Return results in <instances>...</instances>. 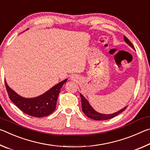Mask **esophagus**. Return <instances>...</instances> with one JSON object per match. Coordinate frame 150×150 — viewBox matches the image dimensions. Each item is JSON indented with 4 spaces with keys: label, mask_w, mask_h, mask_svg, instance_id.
Wrapping results in <instances>:
<instances>
[{
    "label": "esophagus",
    "mask_w": 150,
    "mask_h": 150,
    "mask_svg": "<svg viewBox=\"0 0 150 150\" xmlns=\"http://www.w3.org/2000/svg\"><path fill=\"white\" fill-rule=\"evenodd\" d=\"M71 79H76L77 78V77L76 75H71Z\"/></svg>",
    "instance_id": "34e87169"
}]
</instances>
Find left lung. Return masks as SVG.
I'll return each instance as SVG.
<instances>
[{"instance_id": "left-lung-1", "label": "left lung", "mask_w": 150, "mask_h": 150, "mask_svg": "<svg viewBox=\"0 0 150 150\" xmlns=\"http://www.w3.org/2000/svg\"><path fill=\"white\" fill-rule=\"evenodd\" d=\"M124 41H125L127 44L132 47L134 50H135L133 44H132L131 42L127 38L125 35L124 36ZM80 96L81 99V105H82V110H83V113H84L87 117L90 118L91 119H93V120H108V119L112 118L114 117H115L116 116L119 115L120 113H121L122 112L125 110L126 108L128 107V106H127L124 108L121 109L120 110L116 112L115 113L111 114V115H103V114L98 113L94 110V109L91 107L90 104L88 103V100L86 99L83 95L80 94Z\"/></svg>"}]
</instances>
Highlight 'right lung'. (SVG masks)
<instances>
[{
	"label": "right lung",
	"mask_w": 150,
	"mask_h": 150,
	"mask_svg": "<svg viewBox=\"0 0 150 150\" xmlns=\"http://www.w3.org/2000/svg\"><path fill=\"white\" fill-rule=\"evenodd\" d=\"M67 80L66 79L46 93L32 98L22 97L8 87L6 81H4V82L7 93L12 102L23 112L34 117L40 118L50 115L55 110L58 95Z\"/></svg>",
	"instance_id": "add662e5"
}]
</instances>
